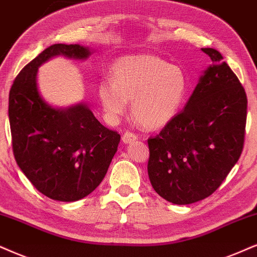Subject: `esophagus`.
<instances>
[{
  "label": "esophagus",
  "instance_id": "1",
  "mask_svg": "<svg viewBox=\"0 0 257 257\" xmlns=\"http://www.w3.org/2000/svg\"><path fill=\"white\" fill-rule=\"evenodd\" d=\"M138 140V138H136V135L134 134V133H131V132H125L124 134L122 135V141L123 144H132V142H134Z\"/></svg>",
  "mask_w": 257,
  "mask_h": 257
}]
</instances>
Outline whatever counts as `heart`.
I'll use <instances>...</instances> for the list:
<instances>
[{
    "label": "heart",
    "mask_w": 257,
    "mask_h": 257,
    "mask_svg": "<svg viewBox=\"0 0 257 257\" xmlns=\"http://www.w3.org/2000/svg\"><path fill=\"white\" fill-rule=\"evenodd\" d=\"M186 91L187 78L179 66L153 54H135L115 61L110 80H102L97 92L110 122H117L132 100L136 121L148 129H159L175 117Z\"/></svg>",
    "instance_id": "1"
}]
</instances>
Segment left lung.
<instances>
[{
    "label": "left lung",
    "instance_id": "8db88e82",
    "mask_svg": "<svg viewBox=\"0 0 257 257\" xmlns=\"http://www.w3.org/2000/svg\"><path fill=\"white\" fill-rule=\"evenodd\" d=\"M212 64L183 111L148 139V175L159 196L177 205L212 194L238 161L244 144L245 91L222 54L201 48Z\"/></svg>",
    "mask_w": 257,
    "mask_h": 257
}]
</instances>
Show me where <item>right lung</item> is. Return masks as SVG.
Here are the masks:
<instances>
[{
    "label": "right lung",
    "mask_w": 257,
    "mask_h": 257,
    "mask_svg": "<svg viewBox=\"0 0 257 257\" xmlns=\"http://www.w3.org/2000/svg\"><path fill=\"white\" fill-rule=\"evenodd\" d=\"M92 50L56 44L20 71L9 92L8 116L16 164L39 192L76 201L104 179L121 135L100 124L86 103L56 108L42 98L38 69L51 58L85 60Z\"/></svg>",
    "instance_id": "add662e5"
}]
</instances>
